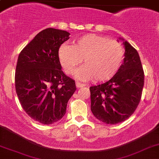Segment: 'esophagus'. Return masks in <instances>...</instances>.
Wrapping results in <instances>:
<instances>
[{
	"mask_svg": "<svg viewBox=\"0 0 159 159\" xmlns=\"http://www.w3.org/2000/svg\"><path fill=\"white\" fill-rule=\"evenodd\" d=\"M76 84V87L78 88H83V87L85 86L84 84H82V83H80V82H76L75 83Z\"/></svg>",
	"mask_w": 159,
	"mask_h": 159,
	"instance_id": "34e87169",
	"label": "esophagus"
}]
</instances>
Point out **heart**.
Returning a JSON list of instances; mask_svg holds the SVG:
<instances>
[{
	"mask_svg": "<svg viewBox=\"0 0 159 159\" xmlns=\"http://www.w3.org/2000/svg\"><path fill=\"white\" fill-rule=\"evenodd\" d=\"M60 64L66 74L72 75L76 67L79 79L104 81L110 79L119 69L124 58V48L118 41L94 34H85L73 41L72 45H61L58 51Z\"/></svg>",
	"mask_w": 159,
	"mask_h": 159,
	"instance_id": "1",
	"label": "heart"
}]
</instances>
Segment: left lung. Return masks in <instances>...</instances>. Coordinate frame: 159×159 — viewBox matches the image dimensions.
<instances>
[{"mask_svg": "<svg viewBox=\"0 0 159 159\" xmlns=\"http://www.w3.org/2000/svg\"><path fill=\"white\" fill-rule=\"evenodd\" d=\"M124 45L125 59L116 74L106 83L90 88L93 116L109 125L125 121L133 114L140 102L144 85L138 52L128 41Z\"/></svg>", "mask_w": 159, "mask_h": 159, "instance_id": "left-lung-1", "label": "left lung"}]
</instances>
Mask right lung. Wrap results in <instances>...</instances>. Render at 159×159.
<instances>
[{
  "label": "right lung",
  "instance_id": "right-lung-1",
  "mask_svg": "<svg viewBox=\"0 0 159 159\" xmlns=\"http://www.w3.org/2000/svg\"><path fill=\"white\" fill-rule=\"evenodd\" d=\"M68 31L49 28L22 49L15 72V87L22 109L34 121L50 125L66 114L76 90L74 80L61 69L58 51L69 40Z\"/></svg>",
  "mask_w": 159,
  "mask_h": 159
}]
</instances>
